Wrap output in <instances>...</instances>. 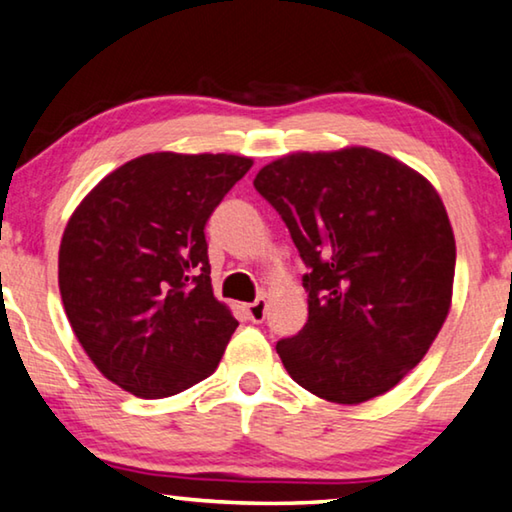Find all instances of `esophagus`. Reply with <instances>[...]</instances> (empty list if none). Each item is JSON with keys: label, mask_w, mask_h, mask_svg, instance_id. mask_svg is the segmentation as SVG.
Masks as SVG:
<instances>
[{"label": "esophagus", "mask_w": 512, "mask_h": 512, "mask_svg": "<svg viewBox=\"0 0 512 512\" xmlns=\"http://www.w3.org/2000/svg\"><path fill=\"white\" fill-rule=\"evenodd\" d=\"M246 315H248L250 322H255V324L264 322V317H266V299H264V296H259V299H255L253 303L246 305Z\"/></svg>", "instance_id": "1"}]
</instances>
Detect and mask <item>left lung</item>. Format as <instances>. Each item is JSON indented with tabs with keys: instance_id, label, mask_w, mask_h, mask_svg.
<instances>
[{
	"instance_id": "obj_1",
	"label": "left lung",
	"mask_w": 512,
	"mask_h": 512,
	"mask_svg": "<svg viewBox=\"0 0 512 512\" xmlns=\"http://www.w3.org/2000/svg\"><path fill=\"white\" fill-rule=\"evenodd\" d=\"M255 188L308 266V322L276 349L296 384L361 404L421 363L453 303L455 236L430 181L370 147L296 151Z\"/></svg>"
}]
</instances>
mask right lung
Instances as JSON below:
<instances>
[{"label":"right lung","mask_w":512,"mask_h":512,"mask_svg":"<svg viewBox=\"0 0 512 512\" xmlns=\"http://www.w3.org/2000/svg\"><path fill=\"white\" fill-rule=\"evenodd\" d=\"M253 158L156 151L89 190L61 236L59 292L105 379L144 400L207 379L236 331L213 296L207 225Z\"/></svg>","instance_id":"obj_1"}]
</instances>
